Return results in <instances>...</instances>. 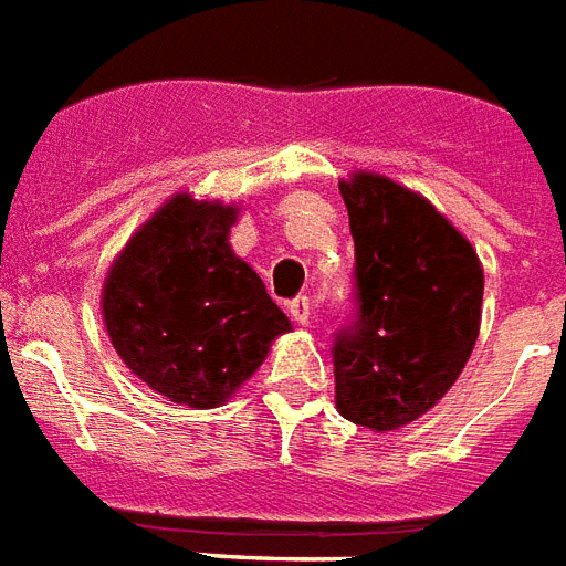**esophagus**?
<instances>
[{
    "label": "esophagus",
    "mask_w": 566,
    "mask_h": 566,
    "mask_svg": "<svg viewBox=\"0 0 566 566\" xmlns=\"http://www.w3.org/2000/svg\"><path fill=\"white\" fill-rule=\"evenodd\" d=\"M289 315H292V318L297 321V324H310L312 321V301L306 295H297V297H292V301H289Z\"/></svg>",
    "instance_id": "1"
}]
</instances>
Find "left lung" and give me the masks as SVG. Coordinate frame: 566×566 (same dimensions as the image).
<instances>
[{"mask_svg":"<svg viewBox=\"0 0 566 566\" xmlns=\"http://www.w3.org/2000/svg\"><path fill=\"white\" fill-rule=\"evenodd\" d=\"M354 237V312L333 336L336 406L395 432L447 395L479 336L482 265L450 221L400 184L338 187Z\"/></svg>","mask_w":566,"mask_h":566,"instance_id":"8db88e82","label":"left lung"}]
</instances>
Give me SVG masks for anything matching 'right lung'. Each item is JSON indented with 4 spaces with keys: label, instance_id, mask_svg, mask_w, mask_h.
<instances>
[{
    "label": "right lung",
    "instance_id": "add662e5",
    "mask_svg": "<svg viewBox=\"0 0 566 566\" xmlns=\"http://www.w3.org/2000/svg\"><path fill=\"white\" fill-rule=\"evenodd\" d=\"M237 210L175 196L139 228L104 283V324L122 361L171 403L210 409L289 329L228 245Z\"/></svg>",
    "mask_w": 566,
    "mask_h": 566
}]
</instances>
